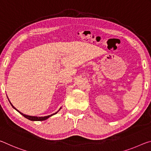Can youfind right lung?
I'll return each mask as SVG.
<instances>
[{
	"label": "right lung",
	"mask_w": 151,
	"mask_h": 151,
	"mask_svg": "<svg viewBox=\"0 0 151 151\" xmlns=\"http://www.w3.org/2000/svg\"><path fill=\"white\" fill-rule=\"evenodd\" d=\"M7 98H8V97H7ZM9 102H10V104H11V106H13V108H14V109H15V110L17 111V112H19L20 114H21V115H23L24 117H25V118H27V119H28V120H31V121H43V120H45L47 119V118H49V117H51V116H52L58 113V112H59V111L61 109V107L60 108H59L58 112H56L55 113H54V114H51V115L46 116H29V115L24 114H23L22 112H20V111H19L18 110H17L16 108H14V106H13V105L11 103V102H10V101H9Z\"/></svg>",
	"instance_id": "1"
}]
</instances>
